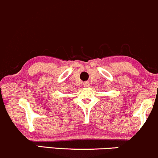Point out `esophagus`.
<instances>
[{"instance_id":"1","label":"esophagus","mask_w":158,"mask_h":158,"mask_svg":"<svg viewBox=\"0 0 158 158\" xmlns=\"http://www.w3.org/2000/svg\"><path fill=\"white\" fill-rule=\"evenodd\" d=\"M83 85H84V87H85V88H88L90 86L89 81H84L83 82Z\"/></svg>"}]
</instances>
